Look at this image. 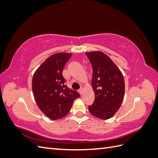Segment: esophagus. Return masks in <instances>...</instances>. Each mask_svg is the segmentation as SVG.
<instances>
[{
    "label": "esophagus",
    "mask_w": 158,
    "mask_h": 158,
    "mask_svg": "<svg viewBox=\"0 0 158 158\" xmlns=\"http://www.w3.org/2000/svg\"><path fill=\"white\" fill-rule=\"evenodd\" d=\"M78 92L80 93V95H82V94H83V88H81L78 90Z\"/></svg>",
    "instance_id": "1"
}]
</instances>
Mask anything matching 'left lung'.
<instances>
[{
    "label": "left lung",
    "mask_w": 158,
    "mask_h": 158,
    "mask_svg": "<svg viewBox=\"0 0 158 158\" xmlns=\"http://www.w3.org/2000/svg\"><path fill=\"white\" fill-rule=\"evenodd\" d=\"M92 65V88L95 100L88 107L92 115L106 120L120 108L125 95V80L121 70L101 51L85 52Z\"/></svg>",
    "instance_id": "1"
}]
</instances>
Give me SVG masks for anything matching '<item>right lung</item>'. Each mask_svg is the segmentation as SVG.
I'll list each match as a JSON object with an SVG mask.
<instances>
[{
  "mask_svg": "<svg viewBox=\"0 0 158 158\" xmlns=\"http://www.w3.org/2000/svg\"><path fill=\"white\" fill-rule=\"evenodd\" d=\"M71 53L57 52L48 57L35 72L32 90L38 107L52 120L64 117L69 113L75 99L80 97L76 91L64 85L63 70Z\"/></svg>",
  "mask_w": 158,
  "mask_h": 158,
  "instance_id": "1",
  "label": "right lung"
}]
</instances>
